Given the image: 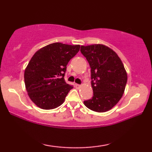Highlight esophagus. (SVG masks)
Here are the masks:
<instances>
[{
    "label": "esophagus",
    "instance_id": "1",
    "mask_svg": "<svg viewBox=\"0 0 152 152\" xmlns=\"http://www.w3.org/2000/svg\"><path fill=\"white\" fill-rule=\"evenodd\" d=\"M75 87H77V88H80L81 87V85L78 84H75Z\"/></svg>",
    "mask_w": 152,
    "mask_h": 152
}]
</instances>
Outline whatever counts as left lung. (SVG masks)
Returning a JSON list of instances; mask_svg holds the SVG:
<instances>
[{"instance_id": "obj_1", "label": "left lung", "mask_w": 152, "mask_h": 152, "mask_svg": "<svg viewBox=\"0 0 152 152\" xmlns=\"http://www.w3.org/2000/svg\"><path fill=\"white\" fill-rule=\"evenodd\" d=\"M81 53L91 70L93 96L84 105L96 112H106L117 104L123 95L127 74L115 52L102 44L81 46Z\"/></svg>"}]
</instances>
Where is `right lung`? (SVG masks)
<instances>
[{
    "label": "right lung",
    "instance_id": "add662e5",
    "mask_svg": "<svg viewBox=\"0 0 152 152\" xmlns=\"http://www.w3.org/2000/svg\"><path fill=\"white\" fill-rule=\"evenodd\" d=\"M80 48V45L53 43L39 49L31 58L25 70V85L37 107L49 110L64 103L73 88L64 80L66 66Z\"/></svg>",
    "mask_w": 152,
    "mask_h": 152
}]
</instances>
